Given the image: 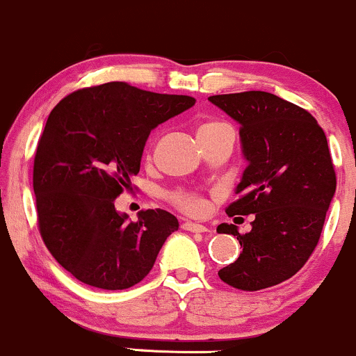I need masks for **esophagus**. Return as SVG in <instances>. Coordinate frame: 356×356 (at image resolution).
Instances as JSON below:
<instances>
[{
  "label": "esophagus",
  "instance_id": "esophagus-1",
  "mask_svg": "<svg viewBox=\"0 0 356 356\" xmlns=\"http://www.w3.org/2000/svg\"><path fill=\"white\" fill-rule=\"evenodd\" d=\"M183 229L188 230V232H195V234H205V232H209L205 225H202V223H195V222H185L183 223Z\"/></svg>",
  "mask_w": 356,
  "mask_h": 356
}]
</instances>
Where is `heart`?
I'll list each match as a JSON object with an SVG mask.
<instances>
[{
  "label": "heart",
  "mask_w": 356,
  "mask_h": 356,
  "mask_svg": "<svg viewBox=\"0 0 356 356\" xmlns=\"http://www.w3.org/2000/svg\"><path fill=\"white\" fill-rule=\"evenodd\" d=\"M222 133L234 134L232 133L230 126H227L225 122H220V121L205 122V124L200 126V129H198V136L222 134ZM173 202L177 203L179 209L185 210L186 213H200V211L203 210V207H205V203H203L198 197H193V195H186V193L173 195Z\"/></svg>",
  "instance_id": "b5f03b06"
}]
</instances>
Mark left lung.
<instances>
[{"mask_svg":"<svg viewBox=\"0 0 356 356\" xmlns=\"http://www.w3.org/2000/svg\"><path fill=\"white\" fill-rule=\"evenodd\" d=\"M209 101L241 124L247 161L235 188L238 200L227 213L255 215L252 230L243 235L232 223L218 225V234H232L242 247L237 261L218 275L242 291L281 284L313 254L337 191L325 131L307 111L269 92Z\"/></svg>","mask_w":356,"mask_h":356,"instance_id":"obj_1","label":"left lung"}]
</instances>
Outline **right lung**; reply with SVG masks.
<instances>
[{
	"label": "right lung",
	"mask_w": 356,
	"mask_h": 356,
	"mask_svg": "<svg viewBox=\"0 0 356 356\" xmlns=\"http://www.w3.org/2000/svg\"><path fill=\"white\" fill-rule=\"evenodd\" d=\"M195 106L188 95L109 82L74 92L54 107L33 165L40 234L55 261L99 289L138 284L179 223L166 210L139 211L114 200L139 173L147 136Z\"/></svg>",
	"instance_id": "1"
}]
</instances>
